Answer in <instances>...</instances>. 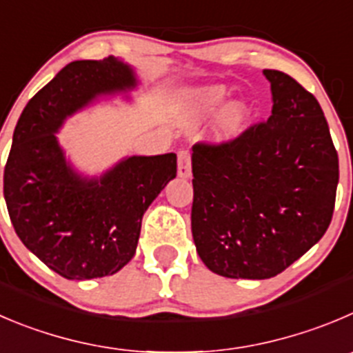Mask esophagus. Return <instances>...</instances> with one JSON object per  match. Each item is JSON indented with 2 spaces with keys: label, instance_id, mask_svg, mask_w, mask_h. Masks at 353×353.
<instances>
[{
  "label": "esophagus",
  "instance_id": "esophagus-1",
  "mask_svg": "<svg viewBox=\"0 0 353 353\" xmlns=\"http://www.w3.org/2000/svg\"><path fill=\"white\" fill-rule=\"evenodd\" d=\"M179 176L182 179L190 176V152L187 149H182L179 152Z\"/></svg>",
  "mask_w": 353,
  "mask_h": 353
}]
</instances>
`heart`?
I'll use <instances>...</instances> for the list:
<instances>
[{"label": "heart", "instance_id": "obj_1", "mask_svg": "<svg viewBox=\"0 0 353 353\" xmlns=\"http://www.w3.org/2000/svg\"><path fill=\"white\" fill-rule=\"evenodd\" d=\"M225 99H227V90L223 86H206V88L197 90L190 97V107L196 116H210L225 102ZM248 114H250V109L244 102L229 103L218 117V135L225 137V139L237 135L246 123Z\"/></svg>", "mask_w": 353, "mask_h": 353}]
</instances>
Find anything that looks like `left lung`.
Segmentation results:
<instances>
[{"mask_svg": "<svg viewBox=\"0 0 353 353\" xmlns=\"http://www.w3.org/2000/svg\"><path fill=\"white\" fill-rule=\"evenodd\" d=\"M272 114L236 139L192 147L190 221L197 253L230 279H268L319 243L331 223L338 152L317 99L265 69Z\"/></svg>", "mask_w": 353, "mask_h": 353, "instance_id": "obj_1", "label": "left lung"}]
</instances>
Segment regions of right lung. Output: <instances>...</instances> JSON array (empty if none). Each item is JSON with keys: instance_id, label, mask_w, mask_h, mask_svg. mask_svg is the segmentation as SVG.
<instances>
[{"instance_id": "right-lung-1", "label": "right lung", "mask_w": 353, "mask_h": 353, "mask_svg": "<svg viewBox=\"0 0 353 353\" xmlns=\"http://www.w3.org/2000/svg\"><path fill=\"white\" fill-rule=\"evenodd\" d=\"M114 57L76 60L28 102L13 132L3 176L10 220L23 246L65 279L112 275L135 256L142 216L176 176V154L133 156L100 179L65 163L55 133L93 99L135 88Z\"/></svg>"}]
</instances>
